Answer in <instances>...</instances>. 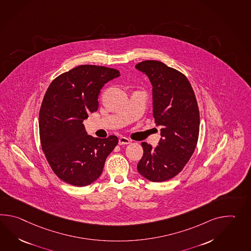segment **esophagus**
<instances>
[{
  "mask_svg": "<svg viewBox=\"0 0 251 251\" xmlns=\"http://www.w3.org/2000/svg\"><path fill=\"white\" fill-rule=\"evenodd\" d=\"M129 142H130V140L126 137L119 138V144L120 145H127V144H129Z\"/></svg>",
  "mask_w": 251,
  "mask_h": 251,
  "instance_id": "34e87169",
  "label": "esophagus"
}]
</instances>
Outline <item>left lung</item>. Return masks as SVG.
Listing matches in <instances>:
<instances>
[{
    "instance_id": "1",
    "label": "left lung",
    "mask_w": 251,
    "mask_h": 251,
    "mask_svg": "<svg viewBox=\"0 0 251 251\" xmlns=\"http://www.w3.org/2000/svg\"><path fill=\"white\" fill-rule=\"evenodd\" d=\"M153 86V116L161 126L158 146L142 142L139 173L152 182L177 176L195 152L199 137L200 114L195 92L183 73L156 60L136 65Z\"/></svg>"
}]
</instances>
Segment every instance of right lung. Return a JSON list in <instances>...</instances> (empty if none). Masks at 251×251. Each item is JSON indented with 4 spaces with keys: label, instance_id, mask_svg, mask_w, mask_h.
I'll return each instance as SVG.
<instances>
[{
    "label": "right lung",
    "instance_id": "add662e5",
    "mask_svg": "<svg viewBox=\"0 0 251 251\" xmlns=\"http://www.w3.org/2000/svg\"><path fill=\"white\" fill-rule=\"evenodd\" d=\"M118 76L114 68L82 65L55 78L45 94L39 110L41 148L53 172L67 184L81 187L95 182L117 146L114 135H87L83 122L97 111L102 86Z\"/></svg>",
    "mask_w": 251,
    "mask_h": 251
}]
</instances>
